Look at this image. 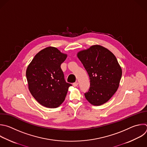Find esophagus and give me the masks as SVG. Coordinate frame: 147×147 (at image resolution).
Returning a JSON list of instances; mask_svg holds the SVG:
<instances>
[{"label": "esophagus", "instance_id": "esophagus-1", "mask_svg": "<svg viewBox=\"0 0 147 147\" xmlns=\"http://www.w3.org/2000/svg\"><path fill=\"white\" fill-rule=\"evenodd\" d=\"M78 83L77 82H74V83H73V85L74 87H76V86H78Z\"/></svg>", "mask_w": 147, "mask_h": 147}]
</instances>
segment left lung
I'll return each instance as SVG.
<instances>
[{
	"label": "left lung",
	"instance_id": "obj_1",
	"mask_svg": "<svg viewBox=\"0 0 147 147\" xmlns=\"http://www.w3.org/2000/svg\"><path fill=\"white\" fill-rule=\"evenodd\" d=\"M77 56L86 70L90 88L86 99L93 106L107 102L117 90L122 77V68L115 56L100 45H93L78 51Z\"/></svg>",
	"mask_w": 147,
	"mask_h": 147
}]
</instances>
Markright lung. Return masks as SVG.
<instances>
[{"mask_svg": "<svg viewBox=\"0 0 147 147\" xmlns=\"http://www.w3.org/2000/svg\"><path fill=\"white\" fill-rule=\"evenodd\" d=\"M67 55L54 47L39 51L27 67L29 90L34 98L47 108H57L65 99L71 84L65 82L61 65Z\"/></svg>", "mask_w": 147, "mask_h": 147, "instance_id": "right-lung-1", "label": "right lung"}]
</instances>
